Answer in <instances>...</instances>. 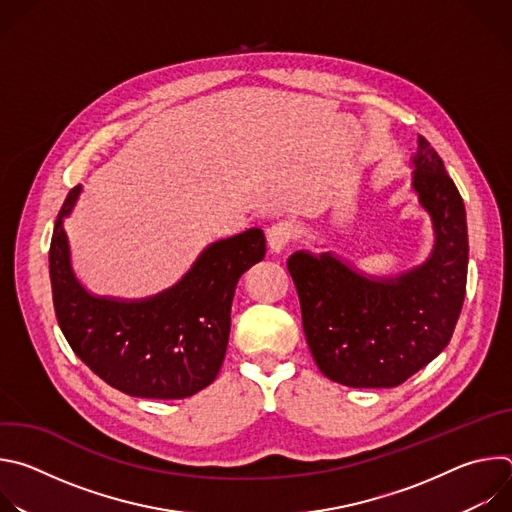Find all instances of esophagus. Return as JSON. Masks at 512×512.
<instances>
[{"mask_svg":"<svg viewBox=\"0 0 512 512\" xmlns=\"http://www.w3.org/2000/svg\"><path fill=\"white\" fill-rule=\"evenodd\" d=\"M294 235H296V229L291 223H277L273 225L269 231H267V243H269V249L273 253H281L285 251L291 241H294Z\"/></svg>","mask_w":512,"mask_h":512,"instance_id":"34e87169","label":"esophagus"}]
</instances>
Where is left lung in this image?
Listing matches in <instances>:
<instances>
[{
  "mask_svg": "<svg viewBox=\"0 0 512 512\" xmlns=\"http://www.w3.org/2000/svg\"><path fill=\"white\" fill-rule=\"evenodd\" d=\"M413 166V188L435 229L433 253L421 267L395 279H369L330 253L300 251L287 259L310 352L334 383L397 387L452 340L466 296V208L442 158L421 135Z\"/></svg>",
  "mask_w": 512,
  "mask_h": 512,
  "instance_id": "8db88e82",
  "label": "left lung"
}]
</instances>
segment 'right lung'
Segmentation results:
<instances>
[{"mask_svg": "<svg viewBox=\"0 0 512 512\" xmlns=\"http://www.w3.org/2000/svg\"><path fill=\"white\" fill-rule=\"evenodd\" d=\"M79 192L72 188L58 212L48 259L54 312L70 348L131 397L184 399L202 391L225 360L237 283L265 257L263 231L210 245L180 283L152 300L93 298L70 269L62 227Z\"/></svg>", "mask_w": 512, "mask_h": 512, "instance_id": "1", "label": "right lung"}]
</instances>
